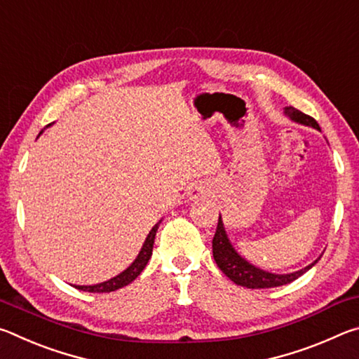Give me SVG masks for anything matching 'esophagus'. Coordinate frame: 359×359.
<instances>
[{
  "instance_id": "1",
  "label": "esophagus",
  "mask_w": 359,
  "mask_h": 359,
  "mask_svg": "<svg viewBox=\"0 0 359 359\" xmlns=\"http://www.w3.org/2000/svg\"><path fill=\"white\" fill-rule=\"evenodd\" d=\"M188 194H190V199H199V198H204L205 194H208V188H205L204 185L198 184V185H193L190 188V191H188Z\"/></svg>"
}]
</instances>
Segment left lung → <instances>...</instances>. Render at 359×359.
I'll list each match as a JSON object with an SVG mask.
<instances>
[{"instance_id":"1","label":"left lung","mask_w":359,"mask_h":359,"mask_svg":"<svg viewBox=\"0 0 359 359\" xmlns=\"http://www.w3.org/2000/svg\"><path fill=\"white\" fill-rule=\"evenodd\" d=\"M285 114H287L288 117L293 118L294 121H299V123H302V125H309V126H313V128L320 130L317 120L311 117V115L297 111V109H294V107H291V106L285 107ZM212 253H214V259H215L217 266L220 267V271L224 276L229 277V280H233L236 285H242V287H247L252 290L274 288V287H282V285H287L290 282L296 280L297 277H301L304 272H307L318 261V259H315L311 266L304 267V269L297 271V272H293V274L277 276V274H271V272L261 271V269H258V267H255L250 263H247L244 258H241L239 255L236 253L233 245L229 244L226 233H224L222 217L218 218L215 236H214V239H212Z\"/></svg>"}]
</instances>
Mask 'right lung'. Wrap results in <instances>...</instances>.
Masks as SVG:
<instances>
[{"mask_svg":"<svg viewBox=\"0 0 359 359\" xmlns=\"http://www.w3.org/2000/svg\"><path fill=\"white\" fill-rule=\"evenodd\" d=\"M158 224L160 223H156L155 226L151 228V231L147 236V239H145L144 245L141 248V252H139V255H137V258L135 259V263L128 267V269L123 271L121 274L111 278V280H107V282L92 285V287H82V285H76V288L82 290V291H90V293H111V291H115L121 287H126V285L131 283L139 274H141V272L144 271V267L149 263V259L151 257V250H154V242H155Z\"/></svg>","mask_w":359,"mask_h":359,"instance_id":"obj_1","label":"right lung"}]
</instances>
